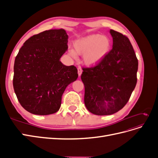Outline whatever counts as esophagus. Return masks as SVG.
Listing matches in <instances>:
<instances>
[{"instance_id":"34e87169","label":"esophagus","mask_w":158,"mask_h":158,"mask_svg":"<svg viewBox=\"0 0 158 158\" xmlns=\"http://www.w3.org/2000/svg\"><path fill=\"white\" fill-rule=\"evenodd\" d=\"M82 69L81 67H78V76H80L81 74H82Z\"/></svg>"}]
</instances>
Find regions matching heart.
<instances>
[{"label":"heart","mask_w":158,"mask_h":158,"mask_svg":"<svg viewBox=\"0 0 158 158\" xmlns=\"http://www.w3.org/2000/svg\"><path fill=\"white\" fill-rule=\"evenodd\" d=\"M111 41L106 36L93 34L76 41L69 54L76 58L77 53L84 55V60L88 65H95L101 61L111 49Z\"/></svg>","instance_id":"1"}]
</instances>
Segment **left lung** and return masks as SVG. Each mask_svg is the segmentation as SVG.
I'll return each instance as SVG.
<instances>
[{"instance_id":"obj_1","label":"left lung","mask_w":158,"mask_h":158,"mask_svg":"<svg viewBox=\"0 0 158 158\" xmlns=\"http://www.w3.org/2000/svg\"><path fill=\"white\" fill-rule=\"evenodd\" d=\"M113 48L95 66L82 67L84 103L97 115L117 113L127 103L137 82L138 62L128 38L114 30Z\"/></svg>"}]
</instances>
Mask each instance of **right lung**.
Instances as JSON below:
<instances>
[{"label":"right lung","instance_id":"obj_1","mask_svg":"<svg viewBox=\"0 0 158 158\" xmlns=\"http://www.w3.org/2000/svg\"><path fill=\"white\" fill-rule=\"evenodd\" d=\"M63 29L41 32L25 41L16 56L13 87L26 111L47 115L59 111L66 88L77 79L76 66L60 61L68 49Z\"/></svg>","mask_w":158,"mask_h":158}]
</instances>
